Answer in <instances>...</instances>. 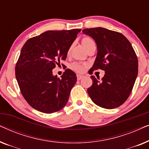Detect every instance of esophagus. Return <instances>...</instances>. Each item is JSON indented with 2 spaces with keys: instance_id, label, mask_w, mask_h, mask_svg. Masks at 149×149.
<instances>
[{
  "instance_id": "obj_1",
  "label": "esophagus",
  "mask_w": 149,
  "mask_h": 149,
  "mask_svg": "<svg viewBox=\"0 0 149 149\" xmlns=\"http://www.w3.org/2000/svg\"><path fill=\"white\" fill-rule=\"evenodd\" d=\"M77 80H81V79H82L83 77H84V75L83 74H77Z\"/></svg>"
}]
</instances>
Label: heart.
I'll list each match as a JSON object with an SVG mask.
<instances>
[{
    "label": "heart",
    "instance_id": "obj_1",
    "mask_svg": "<svg viewBox=\"0 0 149 149\" xmlns=\"http://www.w3.org/2000/svg\"><path fill=\"white\" fill-rule=\"evenodd\" d=\"M82 43L83 45L85 48H86V49H87L89 47H90L91 45H93L95 44L94 43V41L91 39V38L89 37H84L82 39ZM71 49V47L69 48V49L68 51V53L70 52V51ZM72 68L73 70H75V71H77V72H81V71L83 70V69H84V66H83V64H79V63H74V64H73L72 65Z\"/></svg>",
    "mask_w": 149,
    "mask_h": 149
}]
</instances>
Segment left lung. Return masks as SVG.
<instances>
[{
  "instance_id": "left-lung-1",
  "label": "left lung",
  "mask_w": 149,
  "mask_h": 149,
  "mask_svg": "<svg viewBox=\"0 0 149 149\" xmlns=\"http://www.w3.org/2000/svg\"><path fill=\"white\" fill-rule=\"evenodd\" d=\"M83 33L91 36L97 45V56L91 70L105 71L101 81L91 76L93 84L87 93L99 107H119L128 98L137 77L136 53L127 38L119 32L97 27L86 28Z\"/></svg>"
}]
</instances>
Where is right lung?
I'll use <instances>...</instances> for the list:
<instances>
[{"instance_id": "right-lung-1", "label": "right lung", "mask_w": 149, "mask_h": 149, "mask_svg": "<svg viewBox=\"0 0 149 149\" xmlns=\"http://www.w3.org/2000/svg\"><path fill=\"white\" fill-rule=\"evenodd\" d=\"M81 29L49 30L24 45L15 66V77L27 102L37 111L53 113L68 102L77 75L66 69L61 78L52 70L66 60L68 51Z\"/></svg>"}]
</instances>
